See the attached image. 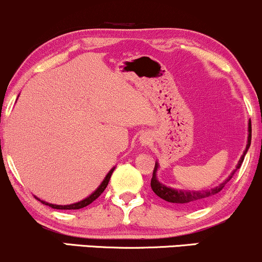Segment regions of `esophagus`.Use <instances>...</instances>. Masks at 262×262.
Returning a JSON list of instances; mask_svg holds the SVG:
<instances>
[{"mask_svg": "<svg viewBox=\"0 0 262 262\" xmlns=\"http://www.w3.org/2000/svg\"><path fill=\"white\" fill-rule=\"evenodd\" d=\"M140 143L141 145H149L151 143V137L149 134H143L140 137Z\"/></svg>", "mask_w": 262, "mask_h": 262, "instance_id": "esophagus-1", "label": "esophagus"}]
</instances>
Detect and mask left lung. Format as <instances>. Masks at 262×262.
<instances>
[{"label":"left lung","mask_w":262,"mask_h":262,"mask_svg":"<svg viewBox=\"0 0 262 262\" xmlns=\"http://www.w3.org/2000/svg\"><path fill=\"white\" fill-rule=\"evenodd\" d=\"M248 132H249L248 144H246V148L244 150V152H243L242 158H240L239 162H237L235 170L230 173L229 177H228L225 181L222 182L221 185L217 186V187L210 188V189H204V191H182V189H175V188L167 187V186L162 185V183L159 182L158 177H156V171H158V169H159V164L158 162H155L151 183H150V185H151L152 191L155 192L156 196L162 198V200H165L166 202L176 203V204H180V206H186V207L197 206V204L206 202L207 200H209V198H212L213 196H215V194L219 193V192L224 188L225 183L230 181V179L234 176L235 171L237 169H240V166H242L243 161H244V156L246 155V152H248V149L250 148V144H251V122H249Z\"/></svg>","instance_id":"8db88e82"}]
</instances>
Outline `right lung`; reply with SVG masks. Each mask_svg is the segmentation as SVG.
I'll list each match as a JSON object with an SVG mask.
<instances>
[{
  "instance_id": "obj_1",
  "label": "right lung",
  "mask_w": 262,
  "mask_h": 262,
  "mask_svg": "<svg viewBox=\"0 0 262 262\" xmlns=\"http://www.w3.org/2000/svg\"><path fill=\"white\" fill-rule=\"evenodd\" d=\"M113 171H114V167L110 171V172L107 173L106 177H104L103 181H102L101 185L97 187V189H96V191L93 192V193L90 194L89 197H86L85 200L80 201V202H76V203H73V204H68V206H60V204H53V203L44 202V201L39 200L38 197H35V198H37L38 201H40V202L43 203V204H45V206L52 207V208H54V209H81V208H83V207H86V206H89V204H91L93 201L97 200V198L101 196V193L104 191V189H106L108 182H110V179H111V176H112Z\"/></svg>"
}]
</instances>
